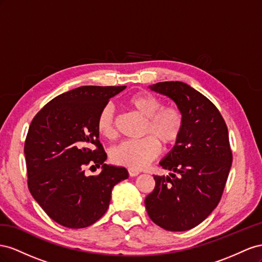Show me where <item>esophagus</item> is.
<instances>
[{"label":"esophagus","instance_id":"esophagus-1","mask_svg":"<svg viewBox=\"0 0 262 262\" xmlns=\"http://www.w3.org/2000/svg\"><path fill=\"white\" fill-rule=\"evenodd\" d=\"M128 174H129V177H136L139 174V171L136 169L128 168Z\"/></svg>","mask_w":262,"mask_h":262}]
</instances>
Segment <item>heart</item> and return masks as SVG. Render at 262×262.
Listing matches in <instances>:
<instances>
[{
    "label": "heart",
    "mask_w": 262,
    "mask_h": 262,
    "mask_svg": "<svg viewBox=\"0 0 262 262\" xmlns=\"http://www.w3.org/2000/svg\"><path fill=\"white\" fill-rule=\"evenodd\" d=\"M126 103L146 118L144 135L140 139L125 140L112 148L110 158L118 166L140 169L160 154V144L173 146L184 129V114L176 106L163 107V102L150 93L129 96ZM96 129L104 138L113 139L116 135L115 110L112 104L104 105L96 118Z\"/></svg>",
    "instance_id": "b5f03b06"
}]
</instances>
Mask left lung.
Instances as JSON below:
<instances>
[{"label": "left lung", "mask_w": 262, "mask_h": 262, "mask_svg": "<svg viewBox=\"0 0 262 262\" xmlns=\"http://www.w3.org/2000/svg\"><path fill=\"white\" fill-rule=\"evenodd\" d=\"M150 88L173 100L184 114V129L160 161L170 176H154L155 189L145 199L150 220L170 231L198 226L220 203L233 161L228 129L206 96L179 81Z\"/></svg>", "instance_id": "8db88e82"}]
</instances>
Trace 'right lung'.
I'll return each instance as SVG.
<instances>
[{"label": "right lung", "mask_w": 262, "mask_h": 262, "mask_svg": "<svg viewBox=\"0 0 262 262\" xmlns=\"http://www.w3.org/2000/svg\"><path fill=\"white\" fill-rule=\"evenodd\" d=\"M126 86L84 85L56 96L35 115L24 152L29 192L51 220L84 228L107 211L114 185L128 178L123 167L104 163L96 118L110 99ZM102 166L86 177L88 164Z\"/></svg>", "instance_id": "add662e5"}]
</instances>
